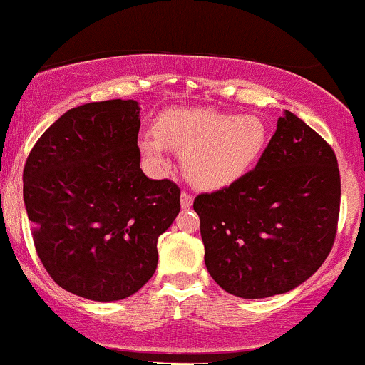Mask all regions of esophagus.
<instances>
[{
  "mask_svg": "<svg viewBox=\"0 0 365 365\" xmlns=\"http://www.w3.org/2000/svg\"><path fill=\"white\" fill-rule=\"evenodd\" d=\"M180 202H182V209H190L192 207V202H194V197H192L188 192H182V199H180Z\"/></svg>",
  "mask_w": 365,
  "mask_h": 365,
  "instance_id": "obj_1",
  "label": "esophagus"
}]
</instances>
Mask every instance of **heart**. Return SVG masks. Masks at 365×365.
Returning a JSON list of instances; mask_svg holds the SVG:
<instances>
[{
    "instance_id": "heart-1",
    "label": "heart",
    "mask_w": 365,
    "mask_h": 365,
    "mask_svg": "<svg viewBox=\"0 0 365 365\" xmlns=\"http://www.w3.org/2000/svg\"><path fill=\"white\" fill-rule=\"evenodd\" d=\"M267 144V128L254 115L215 110H170L156 121V135L139 142L154 170L170 166L166 150L182 153L187 177L197 187L220 190L247 177Z\"/></svg>"
}]
</instances>
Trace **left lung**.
<instances>
[{
    "instance_id": "8db88e82",
    "label": "left lung",
    "mask_w": 365,
    "mask_h": 365,
    "mask_svg": "<svg viewBox=\"0 0 365 365\" xmlns=\"http://www.w3.org/2000/svg\"><path fill=\"white\" fill-rule=\"evenodd\" d=\"M340 195L333 149L284 111L247 177L195 197L211 278L242 299H266L302 284L333 247Z\"/></svg>"
}]
</instances>
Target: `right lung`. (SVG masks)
I'll return each instance as SVG.
<instances>
[{"label": "right lung", "instance_id": "add662e5", "mask_svg": "<svg viewBox=\"0 0 365 365\" xmlns=\"http://www.w3.org/2000/svg\"><path fill=\"white\" fill-rule=\"evenodd\" d=\"M140 106L89 103L61 115L24 168V202L49 276L73 295L113 302L158 266V238L180 212V188L140 170Z\"/></svg>", "mask_w": 365, "mask_h": 365}]
</instances>
